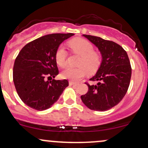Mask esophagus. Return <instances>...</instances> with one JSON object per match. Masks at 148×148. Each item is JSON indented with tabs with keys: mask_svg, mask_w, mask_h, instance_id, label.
<instances>
[{
	"mask_svg": "<svg viewBox=\"0 0 148 148\" xmlns=\"http://www.w3.org/2000/svg\"><path fill=\"white\" fill-rule=\"evenodd\" d=\"M69 85H70V86H77V85H78V84L77 82H72V81H69Z\"/></svg>",
	"mask_w": 148,
	"mask_h": 148,
	"instance_id": "obj_1",
	"label": "esophagus"
}]
</instances>
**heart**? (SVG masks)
Segmentation results:
<instances>
[{"instance_id": "obj_1", "label": "heart", "mask_w": 148, "mask_h": 148, "mask_svg": "<svg viewBox=\"0 0 148 148\" xmlns=\"http://www.w3.org/2000/svg\"><path fill=\"white\" fill-rule=\"evenodd\" d=\"M69 48L75 54L80 56L77 62V67H68L62 73L65 79L72 81H78L86 74H94L100 67L102 62V56L98 51L93 50V45L88 40L84 38H74L68 42ZM66 51L60 45L56 52L55 58L57 64L61 67L66 66Z\"/></svg>"}]
</instances>
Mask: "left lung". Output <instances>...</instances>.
I'll use <instances>...</instances> for the list:
<instances>
[{"mask_svg":"<svg viewBox=\"0 0 148 148\" xmlns=\"http://www.w3.org/2000/svg\"><path fill=\"white\" fill-rule=\"evenodd\" d=\"M98 47L102 54L101 64L90 81L85 95L81 96L84 105L94 111H107L119 104L126 95L131 77V66L127 53L121 45L100 37L83 35Z\"/></svg>","mask_w":148,"mask_h":148,"instance_id":"1","label":"left lung"}]
</instances>
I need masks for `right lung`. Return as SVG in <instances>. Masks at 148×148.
<instances>
[{
    "label": "right lung",
    "mask_w": 148,
    "mask_h": 148,
    "mask_svg": "<svg viewBox=\"0 0 148 148\" xmlns=\"http://www.w3.org/2000/svg\"><path fill=\"white\" fill-rule=\"evenodd\" d=\"M74 34H52L24 45L16 58L13 82L24 103L34 110L50 108L69 86L66 79L49 82L59 74L56 52L59 45Z\"/></svg>",
    "instance_id": "add662e5"
}]
</instances>
